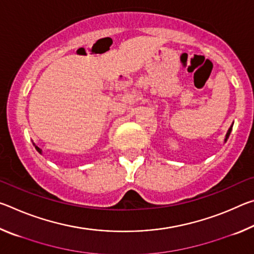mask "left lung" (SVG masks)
Masks as SVG:
<instances>
[{"label":"left lung","instance_id":"obj_1","mask_svg":"<svg viewBox=\"0 0 254 254\" xmlns=\"http://www.w3.org/2000/svg\"><path fill=\"white\" fill-rule=\"evenodd\" d=\"M232 127H233V124H232L231 127L229 128V131H227V133H226V136H225V140H224V142H226L227 139H229V136H230V134H231V131H232Z\"/></svg>","mask_w":254,"mask_h":254}]
</instances>
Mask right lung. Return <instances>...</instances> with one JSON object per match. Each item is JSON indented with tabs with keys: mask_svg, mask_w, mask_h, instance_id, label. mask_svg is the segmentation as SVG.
<instances>
[{
	"mask_svg": "<svg viewBox=\"0 0 254 254\" xmlns=\"http://www.w3.org/2000/svg\"><path fill=\"white\" fill-rule=\"evenodd\" d=\"M34 147H36V149H37V151H38V152H39V153H41V149H40L39 147H37V145H36V144H34Z\"/></svg>",
	"mask_w": 254,
	"mask_h": 254,
	"instance_id": "obj_1",
	"label": "right lung"
}]
</instances>
